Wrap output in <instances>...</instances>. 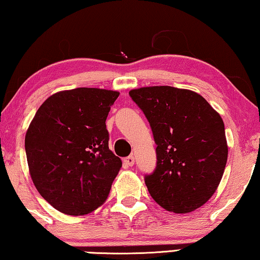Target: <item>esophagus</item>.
<instances>
[{"label": "esophagus", "mask_w": 260, "mask_h": 260, "mask_svg": "<svg viewBox=\"0 0 260 260\" xmlns=\"http://www.w3.org/2000/svg\"><path fill=\"white\" fill-rule=\"evenodd\" d=\"M124 164H126L127 167H133L135 164V157L134 156H129L124 158Z\"/></svg>", "instance_id": "esophagus-1"}]
</instances>
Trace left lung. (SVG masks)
I'll use <instances>...</instances> for the list:
<instances>
[{
	"label": "left lung",
	"mask_w": 260,
	"mask_h": 260,
	"mask_svg": "<svg viewBox=\"0 0 260 260\" xmlns=\"http://www.w3.org/2000/svg\"><path fill=\"white\" fill-rule=\"evenodd\" d=\"M129 95L145 115L157 145L155 170L144 176L149 193L175 213L201 208L219 185L226 165L223 119L191 90L148 86Z\"/></svg>",
	"instance_id": "1"
}]
</instances>
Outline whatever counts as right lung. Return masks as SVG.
Wrapping results in <instances>:
<instances>
[{
	"mask_svg": "<svg viewBox=\"0 0 260 260\" xmlns=\"http://www.w3.org/2000/svg\"><path fill=\"white\" fill-rule=\"evenodd\" d=\"M119 92L76 88L55 93L37 110L25 135L30 176L56 210L70 216L105 202L122 160L109 150L105 125Z\"/></svg>",
	"mask_w": 260,
	"mask_h": 260,
	"instance_id": "right-lung-1",
	"label": "right lung"
}]
</instances>
